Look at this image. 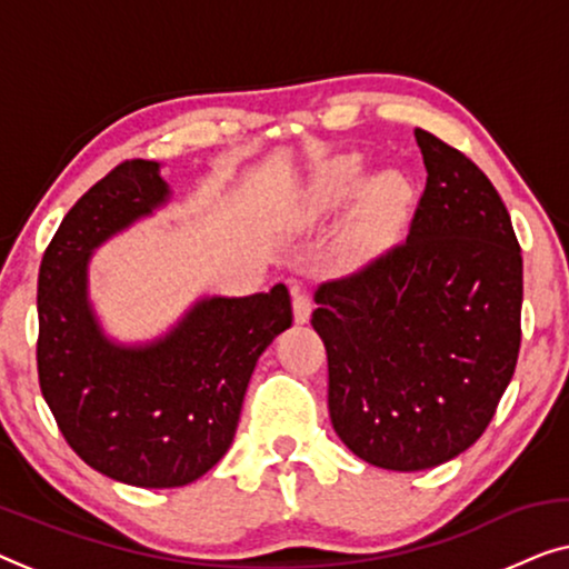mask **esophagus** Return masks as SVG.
<instances>
[{
    "label": "esophagus",
    "instance_id": "34e87169",
    "mask_svg": "<svg viewBox=\"0 0 569 569\" xmlns=\"http://www.w3.org/2000/svg\"><path fill=\"white\" fill-rule=\"evenodd\" d=\"M292 312H295V323H308L310 320L312 302L305 287H292Z\"/></svg>",
    "mask_w": 569,
    "mask_h": 569
}]
</instances>
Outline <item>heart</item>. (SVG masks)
Segmentation results:
<instances>
[{
	"instance_id": "b5f03b06",
	"label": "heart",
	"mask_w": 569,
	"mask_h": 569,
	"mask_svg": "<svg viewBox=\"0 0 569 569\" xmlns=\"http://www.w3.org/2000/svg\"><path fill=\"white\" fill-rule=\"evenodd\" d=\"M361 174H365V163L359 156H339L323 163L310 189V210L320 216V212L341 208L357 192ZM410 200H413V192L400 171H382L369 179L359 189L349 223H346V251L353 259H367L392 243V238L406 226Z\"/></svg>"
}]
</instances>
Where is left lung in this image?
Segmentation results:
<instances>
[{"label":"left lung","mask_w":569,"mask_h":569,"mask_svg":"<svg viewBox=\"0 0 569 569\" xmlns=\"http://www.w3.org/2000/svg\"><path fill=\"white\" fill-rule=\"evenodd\" d=\"M426 189L408 238L316 290L328 410L365 462L418 472L485 433L521 346L523 259L503 200L455 146L416 128Z\"/></svg>","instance_id":"1"}]
</instances>
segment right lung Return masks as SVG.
<instances>
[{"label": "right lung", "mask_w": 569, "mask_h": 569, "mask_svg": "<svg viewBox=\"0 0 569 569\" xmlns=\"http://www.w3.org/2000/svg\"><path fill=\"white\" fill-rule=\"evenodd\" d=\"M159 163L130 159L66 212L38 274V380L84 462L136 488H182L233 441L261 351L292 326L284 284L197 302L148 346L107 341L87 302L97 246L167 202Z\"/></svg>", "instance_id": "1"}]
</instances>
